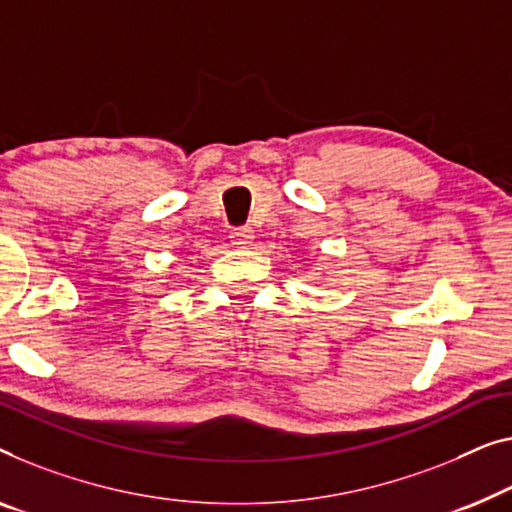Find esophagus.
Wrapping results in <instances>:
<instances>
[{
  "label": "esophagus",
  "instance_id": "obj_1",
  "mask_svg": "<svg viewBox=\"0 0 512 512\" xmlns=\"http://www.w3.org/2000/svg\"><path fill=\"white\" fill-rule=\"evenodd\" d=\"M251 242H254V231H251L249 226H242V228H235L231 231V244L240 249H247L251 247Z\"/></svg>",
  "mask_w": 512,
  "mask_h": 512
}]
</instances>
